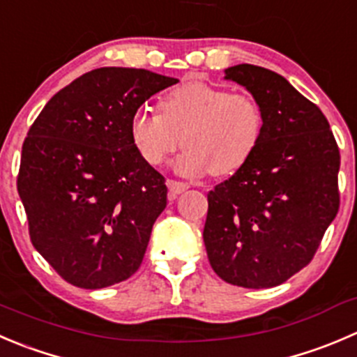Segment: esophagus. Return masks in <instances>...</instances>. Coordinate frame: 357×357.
<instances>
[{"label":"esophagus","instance_id":"1","mask_svg":"<svg viewBox=\"0 0 357 357\" xmlns=\"http://www.w3.org/2000/svg\"><path fill=\"white\" fill-rule=\"evenodd\" d=\"M167 186H169V197H171V199L178 197L179 193H183L185 190H188V185H186V183L174 181V179H167Z\"/></svg>","mask_w":357,"mask_h":357}]
</instances>
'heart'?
<instances>
[{
    "mask_svg": "<svg viewBox=\"0 0 357 357\" xmlns=\"http://www.w3.org/2000/svg\"><path fill=\"white\" fill-rule=\"evenodd\" d=\"M129 130L134 148L151 167L165 164L181 143L185 151L174 160L179 174L209 171L223 178L237 172L258 148L263 113L251 96L188 82L162 99L160 113H134Z\"/></svg>",
    "mask_w": 357,
    "mask_h": 357,
    "instance_id": "heart-1",
    "label": "heart"
}]
</instances>
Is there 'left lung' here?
Masks as SVG:
<instances>
[{
	"instance_id": "obj_1",
	"label": "left lung",
	"mask_w": 357,
	"mask_h": 357,
	"mask_svg": "<svg viewBox=\"0 0 357 357\" xmlns=\"http://www.w3.org/2000/svg\"><path fill=\"white\" fill-rule=\"evenodd\" d=\"M263 113L248 162L207 193L204 244L213 271L234 286L274 288L309 265L338 213L340 153L326 116L278 73L225 69Z\"/></svg>"
}]
</instances>
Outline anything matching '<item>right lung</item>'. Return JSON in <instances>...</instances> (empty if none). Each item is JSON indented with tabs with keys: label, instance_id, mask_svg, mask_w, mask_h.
I'll return each mask as SVG.
<instances>
[{
	"label": "right lung",
	"instance_id": "right-lung-1",
	"mask_svg": "<svg viewBox=\"0 0 357 357\" xmlns=\"http://www.w3.org/2000/svg\"><path fill=\"white\" fill-rule=\"evenodd\" d=\"M174 83L148 69H94L59 91L31 126L17 190L31 242L73 286L101 289L139 268L167 186L134 148L130 119Z\"/></svg>",
	"mask_w": 357,
	"mask_h": 357
}]
</instances>
